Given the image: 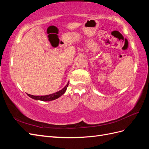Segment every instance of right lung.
Instances as JSON below:
<instances>
[{
	"label": "right lung",
	"mask_w": 149,
	"mask_h": 149,
	"mask_svg": "<svg viewBox=\"0 0 149 149\" xmlns=\"http://www.w3.org/2000/svg\"><path fill=\"white\" fill-rule=\"evenodd\" d=\"M69 84V82L67 83V84L60 91L56 92L55 93H53L52 94H49V95H46V96H33V95H31V94H26L27 95L31 97L33 99V100H39V101H53L55 100H56L58 97H60L63 94L65 91H66V89L68 86Z\"/></svg>",
	"instance_id": "right-lung-1"
}]
</instances>
